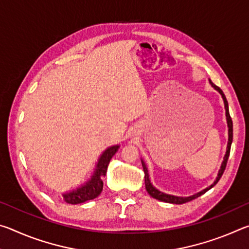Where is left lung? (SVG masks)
I'll return each mask as SVG.
<instances>
[{
	"label": "left lung",
	"mask_w": 249,
	"mask_h": 249,
	"mask_svg": "<svg viewBox=\"0 0 249 249\" xmlns=\"http://www.w3.org/2000/svg\"><path fill=\"white\" fill-rule=\"evenodd\" d=\"M210 83L211 86H212L214 89L217 90L218 92H220L223 100H224V104H225V111H226V120H227V126H229V142H227V149H226V154H225V157H224V160H223L222 162V166H221V169L220 171H218V175H217V178L216 180L214 181L213 184H211L209 188L204 189V190H202L201 192L199 193H196V195H193L191 196H187V197H182V196H170V195H166V193H162L158 191L157 189L153 187V184L150 183V180H149V176H148V170H147L146 168V165L144 163V161H142V169H144V172H145V185H146V190L147 192L149 193V195L155 197V199H157L159 201H162V202H167V203H174V204H182V203H187V202L189 201H192L196 199V197H199L200 196L204 195V193L210 190L211 188H213L214 185H215L218 180L221 179L222 175L224 174V170L226 168V165H227V160H229V157H230V151H231V141H233V122H231V117L230 115V111H229V103H227V100L225 98L224 93H223V91L218 88L217 86H215L213 82H211L210 80Z\"/></svg>",
	"instance_id": "8db88e82"
}]
</instances>
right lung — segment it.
<instances>
[{"instance_id": "right-lung-1", "label": "right lung", "mask_w": 249, "mask_h": 249, "mask_svg": "<svg viewBox=\"0 0 249 249\" xmlns=\"http://www.w3.org/2000/svg\"><path fill=\"white\" fill-rule=\"evenodd\" d=\"M120 146H113L109 147L104 151L99 159L98 165H96V169L94 175L92 176L91 180L82 185V187L78 188L77 190H73L64 195V200L69 204H79L83 203L88 200H93L96 196H100L103 189V181L101 177L105 176L107 170V166L109 163V160L112 159L113 156L119 149Z\"/></svg>"}]
</instances>
